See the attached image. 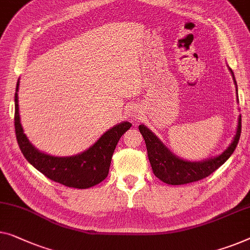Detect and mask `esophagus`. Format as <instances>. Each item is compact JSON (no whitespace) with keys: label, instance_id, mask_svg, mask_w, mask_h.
<instances>
[{"label":"esophagus","instance_id":"obj_1","mask_svg":"<svg viewBox=\"0 0 250 250\" xmlns=\"http://www.w3.org/2000/svg\"><path fill=\"white\" fill-rule=\"evenodd\" d=\"M132 117L133 119H135V121H139V119H141V113L139 110H134V113H132Z\"/></svg>","mask_w":250,"mask_h":250}]
</instances>
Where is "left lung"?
Returning a JSON list of instances; mask_svg holds the SVG:
<instances>
[{"label":"left lung","mask_w":250,"mask_h":250,"mask_svg":"<svg viewBox=\"0 0 250 250\" xmlns=\"http://www.w3.org/2000/svg\"><path fill=\"white\" fill-rule=\"evenodd\" d=\"M230 72L233 77L234 83H236V79H234L233 72L231 68ZM139 129L141 134H142L144 141H146L147 157H149L154 175L164 183L169 184V185H184V184L194 183L197 182V180L206 178V177L214 172L219 167H221L224 162L231 157V154L236 150L240 139L241 116H239V119H238L237 133L229 147L222 152L221 154L218 155V157L198 162L186 161L176 157L144 125H140Z\"/></svg>","instance_id":"1"}]
</instances>
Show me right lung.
Returning <instances> with one entry per match:
<instances>
[{
  "mask_svg": "<svg viewBox=\"0 0 250 250\" xmlns=\"http://www.w3.org/2000/svg\"><path fill=\"white\" fill-rule=\"evenodd\" d=\"M18 90L19 80L14 96V128L18 144L29 164L34 166L47 178L67 187L84 189L103 182L109 172L111 157L118 141L123 134L131 127V123L123 122L114 126L104 133L91 147L80 154L72 157H53L36 149L23 133L20 123Z\"/></svg>",
  "mask_w": 250,
  "mask_h": 250,
  "instance_id": "add662e5",
  "label": "right lung"
}]
</instances>
